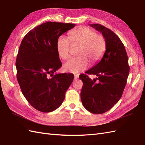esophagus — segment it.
<instances>
[{
    "label": "esophagus",
    "instance_id": "obj_1",
    "mask_svg": "<svg viewBox=\"0 0 145 145\" xmlns=\"http://www.w3.org/2000/svg\"><path fill=\"white\" fill-rule=\"evenodd\" d=\"M74 76H75V79H77V78H79V75L78 74H75V75H74Z\"/></svg>",
    "mask_w": 145,
    "mask_h": 145
}]
</instances>
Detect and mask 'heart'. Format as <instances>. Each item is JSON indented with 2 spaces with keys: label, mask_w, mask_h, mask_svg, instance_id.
<instances>
[{
  "label": "heart",
  "mask_w": 145,
  "mask_h": 145,
  "mask_svg": "<svg viewBox=\"0 0 145 145\" xmlns=\"http://www.w3.org/2000/svg\"><path fill=\"white\" fill-rule=\"evenodd\" d=\"M72 47H79L78 57H73L63 65L66 72L79 73L89 67V59L91 63L100 61L106 50L107 42L105 36L97 34L92 28L81 27L72 31L69 38L60 36L56 42L57 55L63 59L69 57Z\"/></svg>",
  "instance_id": "heart-1"
}]
</instances>
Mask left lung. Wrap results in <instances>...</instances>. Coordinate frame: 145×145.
<instances>
[{
  "label": "left lung",
  "mask_w": 145,
  "mask_h": 145,
  "mask_svg": "<svg viewBox=\"0 0 145 145\" xmlns=\"http://www.w3.org/2000/svg\"><path fill=\"white\" fill-rule=\"evenodd\" d=\"M90 25L105 36L107 47L101 60L85 72L98 78L92 80L86 74L80 75L83 82L81 99L89 112L100 114L108 111L121 98L129 75V65L125 45L119 37L99 24Z\"/></svg>",
  "instance_id": "8db88e82"
}]
</instances>
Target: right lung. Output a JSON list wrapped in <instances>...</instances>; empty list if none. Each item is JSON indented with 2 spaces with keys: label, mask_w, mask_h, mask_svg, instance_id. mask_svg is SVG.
<instances>
[{
  "label": "right lung",
  "mask_w": 145,
  "mask_h": 145,
  "mask_svg": "<svg viewBox=\"0 0 145 145\" xmlns=\"http://www.w3.org/2000/svg\"><path fill=\"white\" fill-rule=\"evenodd\" d=\"M75 25L47 22L29 31L20 44L16 61L17 80L28 102L42 112L58 108L73 80V74L54 73L62 66L57 40Z\"/></svg>",
  "instance_id": "add662e5"
}]
</instances>
